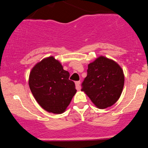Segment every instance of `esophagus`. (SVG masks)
Returning a JSON list of instances; mask_svg holds the SVG:
<instances>
[{
	"label": "esophagus",
	"mask_w": 148,
	"mask_h": 148,
	"mask_svg": "<svg viewBox=\"0 0 148 148\" xmlns=\"http://www.w3.org/2000/svg\"><path fill=\"white\" fill-rule=\"evenodd\" d=\"M75 84H76V88L78 90L81 89V86H80L81 82H80V81H76Z\"/></svg>",
	"instance_id": "34e87169"
}]
</instances>
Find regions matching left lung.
Masks as SVG:
<instances>
[{"label": "left lung", "instance_id": "obj_1", "mask_svg": "<svg viewBox=\"0 0 148 148\" xmlns=\"http://www.w3.org/2000/svg\"><path fill=\"white\" fill-rule=\"evenodd\" d=\"M87 72L81 91L100 109L114 104L121 95L125 84L121 67L112 59L101 56L88 64Z\"/></svg>", "mask_w": 148, "mask_h": 148}]
</instances>
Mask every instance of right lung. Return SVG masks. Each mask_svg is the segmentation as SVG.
Here are the masks:
<instances>
[{"label": "right lung", "mask_w": 148, "mask_h": 148, "mask_svg": "<svg viewBox=\"0 0 148 148\" xmlns=\"http://www.w3.org/2000/svg\"><path fill=\"white\" fill-rule=\"evenodd\" d=\"M69 73L53 56L37 62L30 72L28 84L37 102L45 111L61 114L67 109L76 90Z\"/></svg>", "instance_id": "add662e5"}]
</instances>
